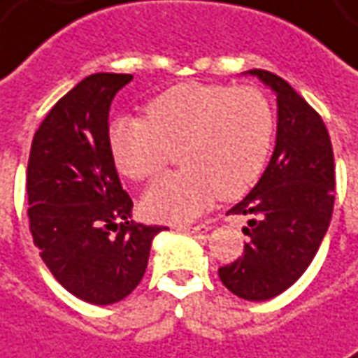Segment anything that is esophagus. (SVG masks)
I'll return each mask as SVG.
<instances>
[{"mask_svg":"<svg viewBox=\"0 0 358 358\" xmlns=\"http://www.w3.org/2000/svg\"><path fill=\"white\" fill-rule=\"evenodd\" d=\"M183 231H189V234H194V236H203L206 231H210V226L208 224H199V226H189V228H181Z\"/></svg>","mask_w":358,"mask_h":358,"instance_id":"obj_1","label":"esophagus"}]
</instances>
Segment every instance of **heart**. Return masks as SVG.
Instances as JSON below:
<instances>
[{
    "instance_id": "1",
    "label": "heart",
    "mask_w": 358,
    "mask_h": 358,
    "mask_svg": "<svg viewBox=\"0 0 358 358\" xmlns=\"http://www.w3.org/2000/svg\"><path fill=\"white\" fill-rule=\"evenodd\" d=\"M146 115L148 120L117 118L108 128V150L120 173L144 181L179 148L183 169L157 179L142 201L154 220H194L216 196H243L265 171L275 113L253 85L181 83L150 101Z\"/></svg>"
}]
</instances>
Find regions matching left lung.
I'll return each mask as SVG.
<instances>
[{
	"label": "left lung",
	"instance_id": "8db88e82",
	"mask_svg": "<svg viewBox=\"0 0 358 358\" xmlns=\"http://www.w3.org/2000/svg\"><path fill=\"white\" fill-rule=\"evenodd\" d=\"M277 93V146L251 193L228 214L250 216L243 255L218 268L222 285L243 300H268L290 288L322 245L335 203L329 132L304 97L277 73L250 70Z\"/></svg>",
	"mask_w": 358,
	"mask_h": 358
}]
</instances>
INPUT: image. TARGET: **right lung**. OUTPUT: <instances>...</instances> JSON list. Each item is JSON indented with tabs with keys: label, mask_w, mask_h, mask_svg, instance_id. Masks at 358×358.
<instances>
[{
	"label": "right lung",
	"mask_w": 358,
	"mask_h": 358,
	"mask_svg": "<svg viewBox=\"0 0 358 358\" xmlns=\"http://www.w3.org/2000/svg\"><path fill=\"white\" fill-rule=\"evenodd\" d=\"M130 73H93L68 91L34 132L27 196L34 245L54 278L83 302L107 306L142 280L155 234L130 220L108 150V108Z\"/></svg>",
	"instance_id": "1"
}]
</instances>
